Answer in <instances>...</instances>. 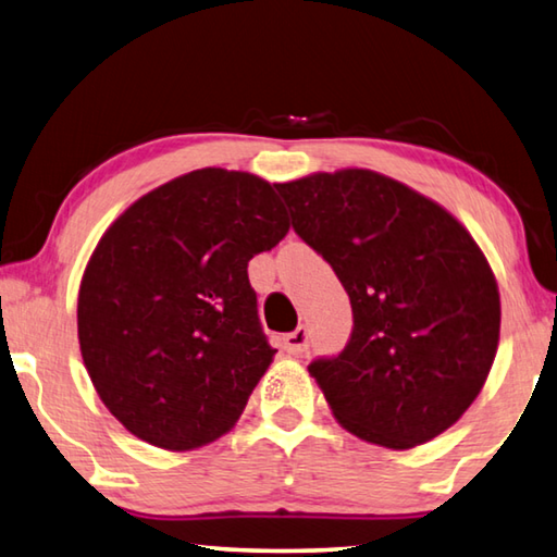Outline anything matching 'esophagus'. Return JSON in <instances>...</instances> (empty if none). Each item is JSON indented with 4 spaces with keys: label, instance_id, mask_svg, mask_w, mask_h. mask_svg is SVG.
I'll return each mask as SVG.
<instances>
[{
    "label": "esophagus",
    "instance_id": "1",
    "mask_svg": "<svg viewBox=\"0 0 557 557\" xmlns=\"http://www.w3.org/2000/svg\"><path fill=\"white\" fill-rule=\"evenodd\" d=\"M310 345V333L306 325H298L294 333L284 335V349L288 355H304Z\"/></svg>",
    "mask_w": 557,
    "mask_h": 557
}]
</instances>
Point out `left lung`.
Masks as SVG:
<instances>
[{"label": "left lung", "mask_w": 557, "mask_h": 557, "mask_svg": "<svg viewBox=\"0 0 557 557\" xmlns=\"http://www.w3.org/2000/svg\"><path fill=\"white\" fill-rule=\"evenodd\" d=\"M276 190L290 224L345 286V349L308 364L349 433L394 450L433 441L482 392L499 345L494 273L441 205L364 169Z\"/></svg>", "instance_id": "left-lung-1"}]
</instances>
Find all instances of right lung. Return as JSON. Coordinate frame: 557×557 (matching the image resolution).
<instances>
[{
    "instance_id": "obj_1",
    "label": "right lung",
    "mask_w": 557,
    "mask_h": 557,
    "mask_svg": "<svg viewBox=\"0 0 557 557\" xmlns=\"http://www.w3.org/2000/svg\"><path fill=\"white\" fill-rule=\"evenodd\" d=\"M286 232L271 185L224 169L161 185L104 232L77 296V339L126 431L193 450L237 423L276 352L247 267Z\"/></svg>"
}]
</instances>
